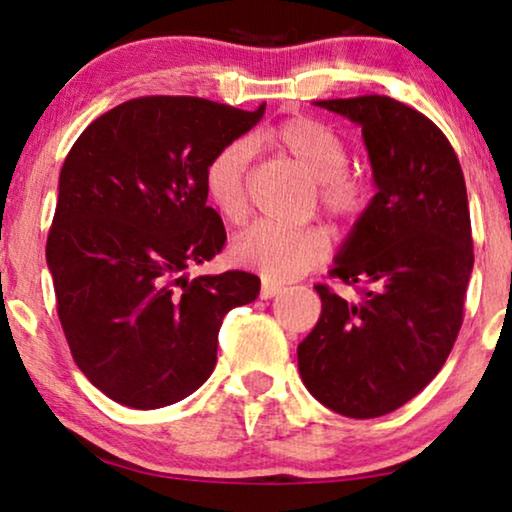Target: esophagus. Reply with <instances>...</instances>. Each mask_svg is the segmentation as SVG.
Masks as SVG:
<instances>
[{
    "label": "esophagus",
    "instance_id": "esophagus-1",
    "mask_svg": "<svg viewBox=\"0 0 512 512\" xmlns=\"http://www.w3.org/2000/svg\"><path fill=\"white\" fill-rule=\"evenodd\" d=\"M279 293H282V286H279V284H268V282H263V286H261V298H263V300L275 298V296H279Z\"/></svg>",
    "mask_w": 512,
    "mask_h": 512
}]
</instances>
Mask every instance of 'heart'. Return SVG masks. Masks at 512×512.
<instances>
[{
	"label": "heart",
	"instance_id": "b5f03b06",
	"mask_svg": "<svg viewBox=\"0 0 512 512\" xmlns=\"http://www.w3.org/2000/svg\"><path fill=\"white\" fill-rule=\"evenodd\" d=\"M251 149L291 160L314 179V198L324 214L352 223L370 205L373 184L361 170L347 165V144L340 132L312 116H289L254 132ZM205 193L219 214L233 226L249 216V147L223 144L205 167ZM331 254V237L324 228H279L261 223L235 242L233 256L244 268L268 282H293L319 268Z\"/></svg>",
	"mask_w": 512,
	"mask_h": 512
}]
</instances>
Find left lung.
Segmentation results:
<instances>
[{"instance_id":"left-lung-1","label":"left lung","mask_w":512,"mask_h":512,"mask_svg":"<svg viewBox=\"0 0 512 512\" xmlns=\"http://www.w3.org/2000/svg\"><path fill=\"white\" fill-rule=\"evenodd\" d=\"M363 130L377 193L335 258L347 303L317 284L321 317L298 345L307 391L370 419L415 398L450 356L473 270L466 181L431 118L387 95L317 100Z\"/></svg>"}]
</instances>
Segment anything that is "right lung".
<instances>
[{
	"mask_svg": "<svg viewBox=\"0 0 512 512\" xmlns=\"http://www.w3.org/2000/svg\"><path fill=\"white\" fill-rule=\"evenodd\" d=\"M263 111L146 95L95 118L69 149L46 261L69 352L111 401L153 410L191 396L216 366L223 317L261 291L244 270L186 272L226 244L207 160Z\"/></svg>",
	"mask_w": 512,
	"mask_h": 512,
	"instance_id": "1",
	"label": "right lung"
}]
</instances>
